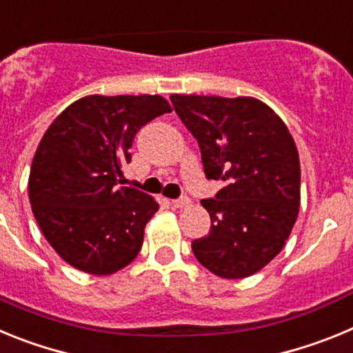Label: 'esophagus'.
<instances>
[{"label": "esophagus", "mask_w": 353, "mask_h": 353, "mask_svg": "<svg viewBox=\"0 0 353 353\" xmlns=\"http://www.w3.org/2000/svg\"><path fill=\"white\" fill-rule=\"evenodd\" d=\"M189 203H191V199L187 198V196H182V198H176L171 201V205H173L174 208H183V207H187Z\"/></svg>", "instance_id": "esophagus-1"}]
</instances>
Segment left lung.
<instances>
[{"mask_svg":"<svg viewBox=\"0 0 353 353\" xmlns=\"http://www.w3.org/2000/svg\"><path fill=\"white\" fill-rule=\"evenodd\" d=\"M174 113L194 136L205 176L221 180L201 201L210 232L192 252L215 276L256 274L281 252L301 205V162L283 120L251 97L171 95Z\"/></svg>","mask_w":353,"mask_h":353,"instance_id":"obj_1","label":"left lung"}]
</instances>
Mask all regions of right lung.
Here are the masks:
<instances>
[{
    "mask_svg": "<svg viewBox=\"0 0 353 353\" xmlns=\"http://www.w3.org/2000/svg\"><path fill=\"white\" fill-rule=\"evenodd\" d=\"M171 113L159 95H90L68 105L43 134L30 171L37 223L74 269L108 276L138 256L159 210L154 198L120 185L134 138Z\"/></svg>",
    "mask_w": 353,
    "mask_h": 353,
    "instance_id": "1",
    "label": "right lung"
}]
</instances>
